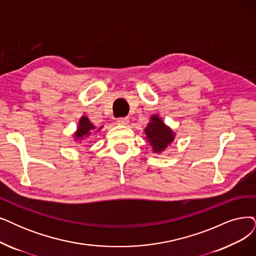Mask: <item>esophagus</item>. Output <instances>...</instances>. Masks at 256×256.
Returning a JSON list of instances; mask_svg holds the SVG:
<instances>
[{"label":"esophagus","instance_id":"1","mask_svg":"<svg viewBox=\"0 0 256 256\" xmlns=\"http://www.w3.org/2000/svg\"><path fill=\"white\" fill-rule=\"evenodd\" d=\"M118 124L120 125H128L129 124V118H118Z\"/></svg>","mask_w":256,"mask_h":256}]
</instances>
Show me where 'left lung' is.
I'll return each mask as SVG.
<instances>
[{"label": "left lung", "mask_w": 256, "mask_h": 256, "mask_svg": "<svg viewBox=\"0 0 256 256\" xmlns=\"http://www.w3.org/2000/svg\"><path fill=\"white\" fill-rule=\"evenodd\" d=\"M145 134L146 140L150 142L154 153L162 152L174 140L173 131L165 125L158 114L150 118V122L145 128Z\"/></svg>", "instance_id": "obj_1"}]
</instances>
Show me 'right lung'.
I'll return each mask as SVG.
<instances>
[{"label":"right lung","instance_id":"right-lung-1","mask_svg":"<svg viewBox=\"0 0 256 256\" xmlns=\"http://www.w3.org/2000/svg\"><path fill=\"white\" fill-rule=\"evenodd\" d=\"M94 129H96V126L89 120V118L87 116H83L78 120V130L74 134L76 140H82L85 138H88L91 134H94ZM100 129H102V127H100L98 130H96V131H100Z\"/></svg>","mask_w":256,"mask_h":256}]
</instances>
